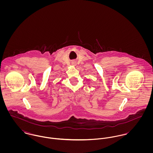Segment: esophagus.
I'll return each instance as SVG.
<instances>
[{
    "mask_svg": "<svg viewBox=\"0 0 153 153\" xmlns=\"http://www.w3.org/2000/svg\"><path fill=\"white\" fill-rule=\"evenodd\" d=\"M72 65L73 66H76V62H75V61H73L72 62Z\"/></svg>",
    "mask_w": 153,
    "mask_h": 153,
    "instance_id": "34e87169",
    "label": "esophagus"
}]
</instances>
